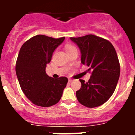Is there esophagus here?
<instances>
[{
  "instance_id": "34e87169",
  "label": "esophagus",
  "mask_w": 135,
  "mask_h": 135,
  "mask_svg": "<svg viewBox=\"0 0 135 135\" xmlns=\"http://www.w3.org/2000/svg\"><path fill=\"white\" fill-rule=\"evenodd\" d=\"M73 81V80L72 79H69V83H71Z\"/></svg>"
}]
</instances>
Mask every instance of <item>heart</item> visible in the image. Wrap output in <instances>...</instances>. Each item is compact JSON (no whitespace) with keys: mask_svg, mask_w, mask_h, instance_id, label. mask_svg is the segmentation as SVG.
I'll use <instances>...</instances> for the list:
<instances>
[{"mask_svg":"<svg viewBox=\"0 0 135 135\" xmlns=\"http://www.w3.org/2000/svg\"><path fill=\"white\" fill-rule=\"evenodd\" d=\"M74 48H75V47H74V46H72V45L70 44H67L65 46V50H66V52H68V51H70V50H73V49Z\"/></svg>","mask_w":135,"mask_h":135,"instance_id":"1","label":"heart"}]
</instances>
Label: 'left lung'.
<instances>
[{
    "instance_id": "left-lung-1",
    "label": "left lung",
    "mask_w": 135,
    "mask_h": 135,
    "mask_svg": "<svg viewBox=\"0 0 135 135\" xmlns=\"http://www.w3.org/2000/svg\"><path fill=\"white\" fill-rule=\"evenodd\" d=\"M81 51V62L91 73L88 82L80 80V90L76 93L80 104L94 108L105 103L115 91L120 74V65L111 42L93 35L70 37Z\"/></svg>"
}]
</instances>
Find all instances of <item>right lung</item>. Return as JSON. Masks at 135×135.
<instances>
[{
    "instance_id": "add662e5",
    "label": "right lung",
    "mask_w": 135,
    "mask_h": 135,
    "mask_svg": "<svg viewBox=\"0 0 135 135\" xmlns=\"http://www.w3.org/2000/svg\"><path fill=\"white\" fill-rule=\"evenodd\" d=\"M65 38L36 35L26 41L20 49L16 65V75L23 92L35 105L51 107L62 97L68 78L50 77L46 73V67L54 50Z\"/></svg>"
}]
</instances>
